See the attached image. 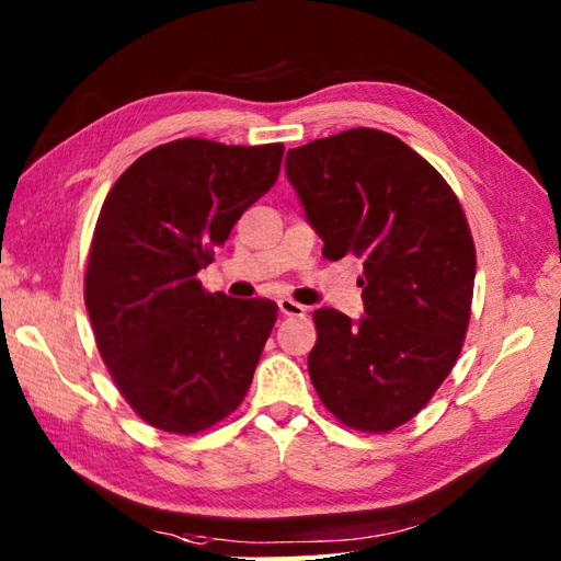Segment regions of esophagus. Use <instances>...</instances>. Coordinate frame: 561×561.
Wrapping results in <instances>:
<instances>
[{
  "label": "esophagus",
  "mask_w": 561,
  "mask_h": 561,
  "mask_svg": "<svg viewBox=\"0 0 561 561\" xmlns=\"http://www.w3.org/2000/svg\"><path fill=\"white\" fill-rule=\"evenodd\" d=\"M277 304H279V311H282L284 316H291V318L306 316V306L296 304V301H291V299H279Z\"/></svg>",
  "instance_id": "esophagus-1"
}]
</instances>
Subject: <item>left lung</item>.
Instances as JSON below:
<instances>
[{"mask_svg":"<svg viewBox=\"0 0 561 561\" xmlns=\"http://www.w3.org/2000/svg\"><path fill=\"white\" fill-rule=\"evenodd\" d=\"M287 178L323 255L364 262V313L318 308L308 374L359 432H390L432 400L468 332L474 243L432 163L371 127L289 149Z\"/></svg>","mask_w":561,"mask_h":561,"instance_id":"1","label":"left lung"}]
</instances>
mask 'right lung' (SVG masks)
Instances as JSON below:
<instances>
[{
  "label": "right lung",
  "mask_w": 561,
  "mask_h": 561,
  "mask_svg": "<svg viewBox=\"0 0 561 561\" xmlns=\"http://www.w3.org/2000/svg\"><path fill=\"white\" fill-rule=\"evenodd\" d=\"M282 153L175 139L139 157L103 202L83 301L115 386L163 432L209 428L253 383L277 304L209 294L197 272L277 181Z\"/></svg>",
  "instance_id": "obj_1"
}]
</instances>
